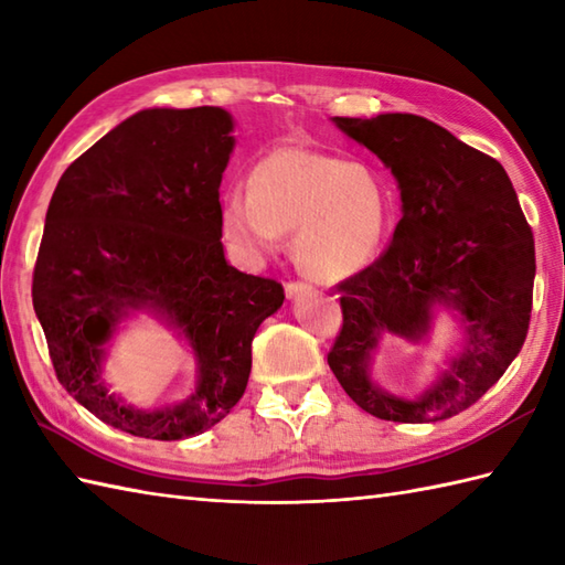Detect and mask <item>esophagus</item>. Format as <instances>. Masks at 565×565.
Listing matches in <instances>:
<instances>
[{"label":"esophagus","mask_w":565,"mask_h":565,"mask_svg":"<svg viewBox=\"0 0 565 565\" xmlns=\"http://www.w3.org/2000/svg\"><path fill=\"white\" fill-rule=\"evenodd\" d=\"M313 294V284L308 281H289L286 284V296L289 298H301V296H308Z\"/></svg>","instance_id":"esophagus-1"}]
</instances>
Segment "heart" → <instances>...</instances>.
Segmentation results:
<instances>
[{
  "label": "heart",
  "instance_id": "heart-1",
  "mask_svg": "<svg viewBox=\"0 0 565 565\" xmlns=\"http://www.w3.org/2000/svg\"><path fill=\"white\" fill-rule=\"evenodd\" d=\"M391 194L374 164L279 148L252 167L247 194L221 206V227L239 255L259 259L294 233L298 264L320 279H342L374 259L386 235Z\"/></svg>",
  "mask_w": 565,
  "mask_h": 565
}]
</instances>
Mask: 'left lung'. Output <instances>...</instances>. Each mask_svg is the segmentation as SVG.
Listing matches in <instances>:
<instances>
[{"label":"left lung","instance_id":"8db88e82","mask_svg":"<svg viewBox=\"0 0 565 565\" xmlns=\"http://www.w3.org/2000/svg\"><path fill=\"white\" fill-rule=\"evenodd\" d=\"M332 124L393 172L403 218L388 249L344 279L342 330L328 354L347 395L379 419L437 423L495 386L530 330L534 235L502 164L415 114ZM437 309L460 322L462 344L415 399L381 390L370 359L386 333L428 341Z\"/></svg>","mask_w":565,"mask_h":565}]
</instances>
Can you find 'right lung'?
<instances>
[{
  "label": "right lung",
  "mask_w": 565,
  "mask_h": 565,
  "mask_svg": "<svg viewBox=\"0 0 565 565\" xmlns=\"http://www.w3.org/2000/svg\"><path fill=\"white\" fill-rule=\"evenodd\" d=\"M233 126L221 106L138 111L67 167L45 213L33 308L57 381L134 437L174 441L218 425L247 388L257 328L284 303L281 284L223 255L218 189ZM136 312L195 354L186 402L146 412L100 379L105 344Z\"/></svg>",
  "instance_id": "obj_1"
}]
</instances>
